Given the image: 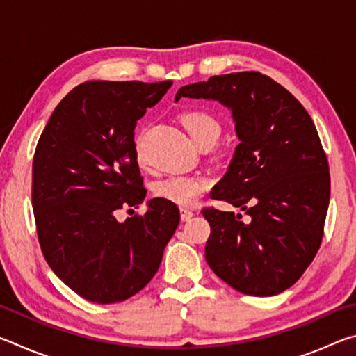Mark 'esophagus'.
Wrapping results in <instances>:
<instances>
[{
  "instance_id": "obj_1",
  "label": "esophagus",
  "mask_w": 356,
  "mask_h": 356,
  "mask_svg": "<svg viewBox=\"0 0 356 356\" xmlns=\"http://www.w3.org/2000/svg\"><path fill=\"white\" fill-rule=\"evenodd\" d=\"M193 215H195V213H193V210H191V209L180 207V218H182L184 221H188Z\"/></svg>"
}]
</instances>
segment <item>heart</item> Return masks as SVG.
<instances>
[{
  "label": "heart",
  "mask_w": 356,
  "mask_h": 356,
  "mask_svg": "<svg viewBox=\"0 0 356 356\" xmlns=\"http://www.w3.org/2000/svg\"><path fill=\"white\" fill-rule=\"evenodd\" d=\"M182 124L197 146L206 143H213L221 135V124L212 113L202 108H193L182 114ZM134 152L138 165L146 166L147 159L144 152L143 135H136L134 141ZM209 180L202 176H190V174H174L154 185V193L160 200L170 201L179 206H191L202 193L207 190Z\"/></svg>",
  "instance_id": "obj_1"
}]
</instances>
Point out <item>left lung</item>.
I'll use <instances>...</instances> for the list:
<instances>
[{"instance_id": "left-lung-1", "label": "left lung", "mask_w": 356, "mask_h": 356, "mask_svg": "<svg viewBox=\"0 0 356 356\" xmlns=\"http://www.w3.org/2000/svg\"><path fill=\"white\" fill-rule=\"evenodd\" d=\"M180 97L231 108L240 144L210 196L245 210L204 207L206 261L236 291L270 297L314 261L330 202L328 160L308 111L267 75L237 72L182 86Z\"/></svg>"}]
</instances>
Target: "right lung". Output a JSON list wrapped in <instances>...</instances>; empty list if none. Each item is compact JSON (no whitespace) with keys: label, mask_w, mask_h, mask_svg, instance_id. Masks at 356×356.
I'll list each match as a JSON object with an SVG mask.
<instances>
[{"label":"right lung","mask_w":356,"mask_h":356,"mask_svg":"<svg viewBox=\"0 0 356 356\" xmlns=\"http://www.w3.org/2000/svg\"><path fill=\"white\" fill-rule=\"evenodd\" d=\"M171 84H78L39 138L31 196L42 254L58 278L92 303H118L140 292L179 226V207L160 197L149 201L144 215L116 218L118 210L146 197L134 131Z\"/></svg>","instance_id":"1"}]
</instances>
